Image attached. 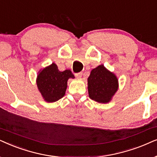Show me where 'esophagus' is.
Here are the masks:
<instances>
[{"instance_id":"1","label":"esophagus","mask_w":157,"mask_h":157,"mask_svg":"<svg viewBox=\"0 0 157 157\" xmlns=\"http://www.w3.org/2000/svg\"><path fill=\"white\" fill-rule=\"evenodd\" d=\"M82 74H83L82 72H79V73H76V74H75V75L77 77H82Z\"/></svg>"}]
</instances>
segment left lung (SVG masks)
I'll use <instances>...</instances> for the list:
<instances>
[{"mask_svg": "<svg viewBox=\"0 0 157 157\" xmlns=\"http://www.w3.org/2000/svg\"><path fill=\"white\" fill-rule=\"evenodd\" d=\"M118 89V80L116 75L103 64L92 70L87 79V90L90 99L100 103H108Z\"/></svg>", "mask_w": 157, "mask_h": 157, "instance_id": "1", "label": "left lung"}]
</instances>
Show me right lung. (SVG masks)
<instances>
[{"mask_svg":"<svg viewBox=\"0 0 157 157\" xmlns=\"http://www.w3.org/2000/svg\"><path fill=\"white\" fill-rule=\"evenodd\" d=\"M70 78H75L72 72L70 70L61 72L55 63L39 70L36 85L43 99L47 103H54L63 98Z\"/></svg>","mask_w":157,"mask_h":157,"instance_id":"1","label":"right lung"}]
</instances>
